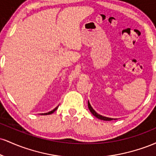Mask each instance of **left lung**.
I'll return each instance as SVG.
<instances>
[{
	"label": "left lung",
	"instance_id": "8db88e82",
	"mask_svg": "<svg viewBox=\"0 0 156 156\" xmlns=\"http://www.w3.org/2000/svg\"><path fill=\"white\" fill-rule=\"evenodd\" d=\"M88 108L89 109V111H90L91 113L93 114V115L94 116V117L98 118V119H102V120H105V121H111V120H113L112 118H109V117H103V116L101 115V114H98L94 110V109L92 108V105H90V103H89V102L88 101Z\"/></svg>",
	"mask_w": 156,
	"mask_h": 156
}]
</instances>
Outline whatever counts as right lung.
<instances>
[{
	"instance_id": "right-lung-1",
	"label": "right lung",
	"mask_w": 156,
	"mask_h": 156,
	"mask_svg": "<svg viewBox=\"0 0 156 156\" xmlns=\"http://www.w3.org/2000/svg\"><path fill=\"white\" fill-rule=\"evenodd\" d=\"M58 106L56 107V108H55L54 109H53V110L51 111V112H48V113H44V114H43V115H48V114H53V113L55 111H56V110H57V108H58Z\"/></svg>"
}]
</instances>
